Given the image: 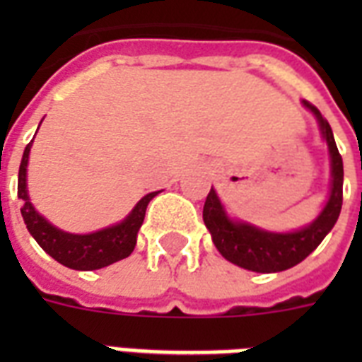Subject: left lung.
<instances>
[{
	"label": "left lung",
	"instance_id": "obj_1",
	"mask_svg": "<svg viewBox=\"0 0 362 362\" xmlns=\"http://www.w3.org/2000/svg\"><path fill=\"white\" fill-rule=\"evenodd\" d=\"M304 107L314 112L320 122V129L327 141L329 153H331V195L325 209L308 227H303L295 233H269L250 223L229 220L226 210L221 206L220 199L214 189L206 195L203 209V220L206 229L212 235V242L218 252L238 264L242 269L253 272H280L298 264L308 257L321 240L327 237L337 223L340 210H342V184H344V165L342 156L338 152L334 135L329 122L321 116L314 105L304 101Z\"/></svg>",
	"mask_w": 362,
	"mask_h": 362
}]
</instances>
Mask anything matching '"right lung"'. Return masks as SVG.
Returning <instances> with one entry per match:
<instances>
[{
  "mask_svg": "<svg viewBox=\"0 0 362 362\" xmlns=\"http://www.w3.org/2000/svg\"><path fill=\"white\" fill-rule=\"evenodd\" d=\"M33 142V141H31ZM31 142L25 146L18 170V199H22V218L28 227L30 235L37 240V244L45 252L54 257L64 267L75 270H98L103 267L129 257L131 252L135 250L136 233L141 229L144 214H146L148 203L152 201L159 192H152L136 203L131 210V214L122 223L101 231L90 233V235H73L65 233L52 223H48L42 218L28 197V187H25V170H28V158H30Z\"/></svg>",
  "mask_w": 362,
  "mask_h": 362,
  "instance_id": "add662e5",
  "label": "right lung"
}]
</instances>
